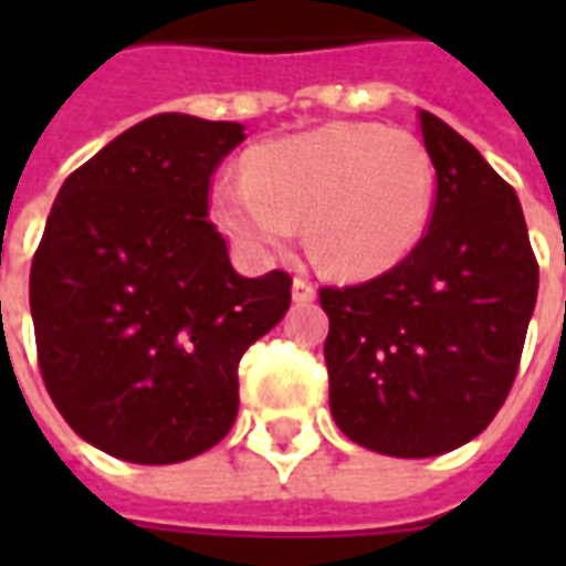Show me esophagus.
<instances>
[{
  "label": "esophagus",
  "mask_w": 566,
  "mask_h": 566,
  "mask_svg": "<svg viewBox=\"0 0 566 566\" xmlns=\"http://www.w3.org/2000/svg\"><path fill=\"white\" fill-rule=\"evenodd\" d=\"M315 300V284L308 282V279H294V303H312Z\"/></svg>",
  "instance_id": "obj_1"
}]
</instances>
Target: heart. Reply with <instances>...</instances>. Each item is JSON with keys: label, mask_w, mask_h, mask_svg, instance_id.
<instances>
[{"label": "heart", "mask_w": 566, "mask_h": 566, "mask_svg": "<svg viewBox=\"0 0 566 566\" xmlns=\"http://www.w3.org/2000/svg\"><path fill=\"white\" fill-rule=\"evenodd\" d=\"M437 169L424 142L369 120H333L248 154V175L211 187V214L235 245L270 258L303 233L336 279H373L421 242Z\"/></svg>", "instance_id": "1"}]
</instances>
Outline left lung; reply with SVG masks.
Masks as SVG:
<instances>
[{
    "label": "left lung",
    "instance_id": "8db88e82",
    "mask_svg": "<svg viewBox=\"0 0 566 566\" xmlns=\"http://www.w3.org/2000/svg\"><path fill=\"white\" fill-rule=\"evenodd\" d=\"M418 120L437 169L427 233L379 279L321 287L333 421L391 458L446 454L491 424L539 284L515 190L437 115Z\"/></svg>",
    "mask_w": 566,
    "mask_h": 566
}]
</instances>
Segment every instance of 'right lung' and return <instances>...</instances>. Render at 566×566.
Masks as SVG:
<instances>
[{
  "label": "right lung",
  "mask_w": 566,
  "mask_h": 566,
  "mask_svg": "<svg viewBox=\"0 0 566 566\" xmlns=\"http://www.w3.org/2000/svg\"><path fill=\"white\" fill-rule=\"evenodd\" d=\"M233 120L154 115L69 175L32 258L44 388L112 458L178 463L239 412V360L291 306V275L245 279L209 221Z\"/></svg>",
  "instance_id": "obj_1"
}]
</instances>
